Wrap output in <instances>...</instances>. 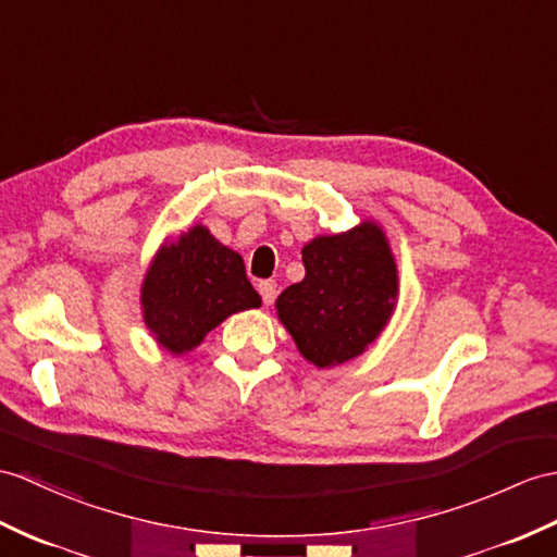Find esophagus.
<instances>
[{"label": "esophagus", "mask_w": 557, "mask_h": 557, "mask_svg": "<svg viewBox=\"0 0 557 557\" xmlns=\"http://www.w3.org/2000/svg\"><path fill=\"white\" fill-rule=\"evenodd\" d=\"M258 292H261L263 304L270 306V304L275 301V296H277V284L273 280H263V282H258Z\"/></svg>", "instance_id": "34e87169"}]
</instances>
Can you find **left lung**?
<instances>
[{"label": "left lung", "instance_id": "left-lung-1", "mask_svg": "<svg viewBox=\"0 0 557 557\" xmlns=\"http://www.w3.org/2000/svg\"><path fill=\"white\" fill-rule=\"evenodd\" d=\"M306 275L277 301V318L310 366L327 370L368 351L398 304V265L377 220L334 235H318L301 249Z\"/></svg>", "mask_w": 557, "mask_h": 557}]
</instances>
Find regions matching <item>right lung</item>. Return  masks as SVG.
Wrapping results in <instances>:
<instances>
[{"label":"right lung","instance_id":"obj_1","mask_svg":"<svg viewBox=\"0 0 557 557\" xmlns=\"http://www.w3.org/2000/svg\"><path fill=\"white\" fill-rule=\"evenodd\" d=\"M258 306L242 256L201 223L161 242L139 287L145 327L173 356L194 351L220 322Z\"/></svg>","mask_w":557,"mask_h":557}]
</instances>
